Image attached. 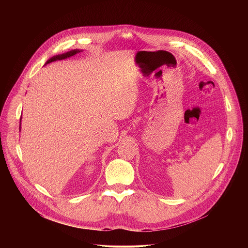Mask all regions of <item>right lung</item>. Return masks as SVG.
Returning a JSON list of instances; mask_svg holds the SVG:
<instances>
[{"label":"right lung","instance_id":"obj_1","mask_svg":"<svg viewBox=\"0 0 248 248\" xmlns=\"http://www.w3.org/2000/svg\"><path fill=\"white\" fill-rule=\"evenodd\" d=\"M81 51H83V50H82V49H72L71 51H68V52H65V53H62V54H58V55L52 56L51 58H49V59L46 62L45 65L49 64V63H51V62H55V61H57V60L67 59V58L71 57V56H73V55H75V54H77V53H79V52H81ZM21 120H22V117H21V119H20V130H21Z\"/></svg>","mask_w":248,"mask_h":248}]
</instances>
